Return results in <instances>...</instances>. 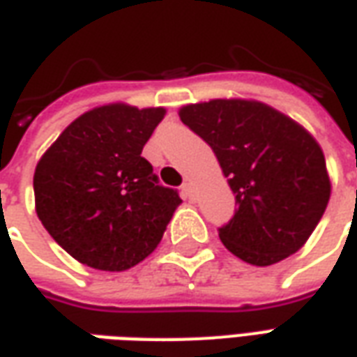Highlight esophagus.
<instances>
[{
	"label": "esophagus",
	"instance_id": "34e87169",
	"mask_svg": "<svg viewBox=\"0 0 357 357\" xmlns=\"http://www.w3.org/2000/svg\"><path fill=\"white\" fill-rule=\"evenodd\" d=\"M181 191H183V195H185L187 199H193V183H191L189 179L181 185Z\"/></svg>",
	"mask_w": 357,
	"mask_h": 357
}]
</instances>
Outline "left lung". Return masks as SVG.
Instances as JSON below:
<instances>
[{
  "label": "left lung",
  "instance_id": "8db88e82",
  "mask_svg": "<svg viewBox=\"0 0 357 357\" xmlns=\"http://www.w3.org/2000/svg\"><path fill=\"white\" fill-rule=\"evenodd\" d=\"M179 118L212 147L239 204L220 229L225 248L260 268L298 252L331 197L314 135L266 102L239 97L191 102Z\"/></svg>",
  "mask_w": 357,
  "mask_h": 357
}]
</instances>
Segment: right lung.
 Returning a JSON list of instances; mask_svg holds the SVG:
<instances>
[{"instance_id":"obj_1","label":"right lung","mask_w":357,"mask_h":357,"mask_svg":"<svg viewBox=\"0 0 357 357\" xmlns=\"http://www.w3.org/2000/svg\"><path fill=\"white\" fill-rule=\"evenodd\" d=\"M166 114L109 102L66 126L38 160L36 214L74 260L101 271H126L162 241L181 204L174 189L158 185L141 156Z\"/></svg>"}]
</instances>
